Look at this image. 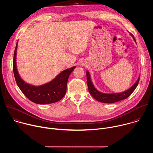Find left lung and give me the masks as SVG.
<instances>
[{
    "mask_svg": "<svg viewBox=\"0 0 153 153\" xmlns=\"http://www.w3.org/2000/svg\"><path fill=\"white\" fill-rule=\"evenodd\" d=\"M133 38L134 39V40L136 41L134 37H133ZM139 80H140V77H139L137 82L134 83V85L132 87H131L129 89H128V90H126L123 93H114V94H105V93H102L99 92L94 88V86H93L92 82L91 80L90 73L88 71H86L87 85H88V88L90 93L97 101L103 102V103H115V102L125 99L127 97H128L131 94L133 93V92L136 88V87L137 86L138 83L139 82Z\"/></svg>",
    "mask_w": 153,
    "mask_h": 153,
    "instance_id": "left-lung-1",
    "label": "left lung"
}]
</instances>
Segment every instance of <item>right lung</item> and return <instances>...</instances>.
Returning <instances> with one entry per match:
<instances>
[{
  "mask_svg": "<svg viewBox=\"0 0 153 153\" xmlns=\"http://www.w3.org/2000/svg\"><path fill=\"white\" fill-rule=\"evenodd\" d=\"M17 42L14 53L13 72L17 86L21 91L31 101L37 104H48L56 102L66 94L68 77L76 67L65 70L50 82L39 86H34L25 83L17 72L16 58Z\"/></svg>",
  "mask_w": 153,
  "mask_h": 153,
  "instance_id": "1",
  "label": "right lung"
}]
</instances>
